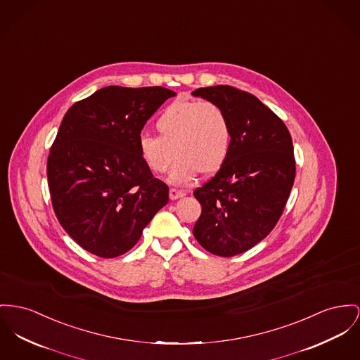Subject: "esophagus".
<instances>
[{
  "mask_svg": "<svg viewBox=\"0 0 360 360\" xmlns=\"http://www.w3.org/2000/svg\"><path fill=\"white\" fill-rule=\"evenodd\" d=\"M187 192L183 191V190H177V188H170L169 191V196L170 199H179V198H183Z\"/></svg>",
  "mask_w": 360,
  "mask_h": 360,
  "instance_id": "34e87169",
  "label": "esophagus"
}]
</instances>
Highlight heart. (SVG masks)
Segmentation results:
<instances>
[{
    "instance_id": "heart-1",
    "label": "heart",
    "mask_w": 360,
    "mask_h": 360,
    "mask_svg": "<svg viewBox=\"0 0 360 360\" xmlns=\"http://www.w3.org/2000/svg\"><path fill=\"white\" fill-rule=\"evenodd\" d=\"M160 136L142 134L141 157L155 174L169 168L173 151L177 160L170 181L186 184L198 173H214L225 164L232 147V127L225 110L212 101L177 99L155 121Z\"/></svg>"
}]
</instances>
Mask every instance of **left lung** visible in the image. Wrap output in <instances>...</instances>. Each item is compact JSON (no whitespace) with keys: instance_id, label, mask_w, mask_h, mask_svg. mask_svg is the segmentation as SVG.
Returning a JSON list of instances; mask_svg holds the SVG:
<instances>
[{"instance_id":"obj_1","label":"left lung","mask_w":360,"mask_h":360,"mask_svg":"<svg viewBox=\"0 0 360 360\" xmlns=\"http://www.w3.org/2000/svg\"><path fill=\"white\" fill-rule=\"evenodd\" d=\"M192 94L218 103L232 127L228 160L193 190L202 213L192 233L209 252L233 257L264 240L283 216L296 174L292 138L284 121L247 91L221 84Z\"/></svg>"}]
</instances>
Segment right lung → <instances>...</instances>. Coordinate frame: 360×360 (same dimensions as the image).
I'll return each instance as SVG.
<instances>
[{
  "mask_svg": "<svg viewBox=\"0 0 360 360\" xmlns=\"http://www.w3.org/2000/svg\"><path fill=\"white\" fill-rule=\"evenodd\" d=\"M174 91L108 86L65 113L48 157L49 191L61 226L82 248L116 258L141 239L169 200L146 167L138 141Z\"/></svg>",
  "mask_w": 360,
  "mask_h": 360,
  "instance_id": "obj_1",
  "label": "right lung"
}]
</instances>
